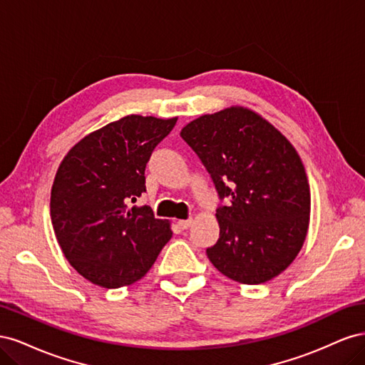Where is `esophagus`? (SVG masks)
Wrapping results in <instances>:
<instances>
[{
  "label": "esophagus",
  "instance_id": "34e87169",
  "mask_svg": "<svg viewBox=\"0 0 365 365\" xmlns=\"http://www.w3.org/2000/svg\"><path fill=\"white\" fill-rule=\"evenodd\" d=\"M192 224H193V220H192V219H181V220H178V225H180L182 230L190 228V227H192Z\"/></svg>",
  "mask_w": 365,
  "mask_h": 365
}]
</instances>
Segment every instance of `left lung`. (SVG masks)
<instances>
[{"label": "left lung", "instance_id": "8db88e82", "mask_svg": "<svg viewBox=\"0 0 365 365\" xmlns=\"http://www.w3.org/2000/svg\"><path fill=\"white\" fill-rule=\"evenodd\" d=\"M228 205L216 210L219 239L207 248L217 271L244 284L282 274L309 228L311 190L304 165L282 132L257 113L230 106L181 129Z\"/></svg>", "mask_w": 365, "mask_h": 365}]
</instances>
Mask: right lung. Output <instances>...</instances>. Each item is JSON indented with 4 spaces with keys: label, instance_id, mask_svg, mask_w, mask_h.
<instances>
[{
    "label": "right lung",
    "instance_id": "1",
    "mask_svg": "<svg viewBox=\"0 0 365 365\" xmlns=\"http://www.w3.org/2000/svg\"><path fill=\"white\" fill-rule=\"evenodd\" d=\"M176 120L130 114L83 137L54 176L50 216L71 267L102 288L138 282L172 237L169 220L132 207L146 192L145 169Z\"/></svg>",
    "mask_w": 365,
    "mask_h": 365
}]
</instances>
